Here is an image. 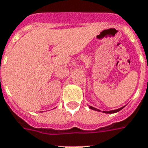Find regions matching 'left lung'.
<instances>
[{"label":"left lung","mask_w":148,"mask_h":148,"mask_svg":"<svg viewBox=\"0 0 148 148\" xmlns=\"http://www.w3.org/2000/svg\"><path fill=\"white\" fill-rule=\"evenodd\" d=\"M89 108L90 109H93V110H95V111H99L100 112V110L98 109H95V108H94V107H92V106H89ZM123 107H122V108H120V109H116V110H112V111H102L103 112H105V113H115V112H119L122 109H123Z\"/></svg>","instance_id":"8db88e82"}]
</instances>
